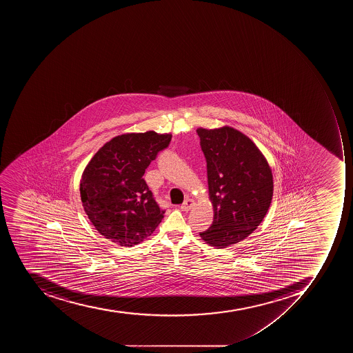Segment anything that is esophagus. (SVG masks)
I'll list each match as a JSON object with an SVG mask.
<instances>
[{
	"instance_id": "obj_1",
	"label": "esophagus",
	"mask_w": 353,
	"mask_h": 353,
	"mask_svg": "<svg viewBox=\"0 0 353 353\" xmlns=\"http://www.w3.org/2000/svg\"><path fill=\"white\" fill-rule=\"evenodd\" d=\"M194 205V201L192 200V199H186V200L184 201L183 204L181 205V210L184 212H189Z\"/></svg>"
}]
</instances>
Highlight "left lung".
I'll return each instance as SVG.
<instances>
[{
  "label": "left lung",
  "mask_w": 353,
  "mask_h": 353,
  "mask_svg": "<svg viewBox=\"0 0 353 353\" xmlns=\"http://www.w3.org/2000/svg\"><path fill=\"white\" fill-rule=\"evenodd\" d=\"M208 163L211 228L200 233L213 248H225L250 236L266 215L274 193L272 169L248 136L237 129L196 130Z\"/></svg>",
  "instance_id": "8db88e82"
}]
</instances>
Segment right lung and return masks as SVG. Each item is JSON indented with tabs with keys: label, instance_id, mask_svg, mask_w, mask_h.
I'll return each mask as SVG.
<instances>
[{
	"label": "right lung",
	"instance_id": "right-lung-1",
	"mask_svg": "<svg viewBox=\"0 0 353 353\" xmlns=\"http://www.w3.org/2000/svg\"><path fill=\"white\" fill-rule=\"evenodd\" d=\"M171 138L153 130L120 134L105 142L87 164L79 185L81 203L105 239L131 248L161 223L164 211L142 176Z\"/></svg>",
	"mask_w": 353,
	"mask_h": 353
}]
</instances>
